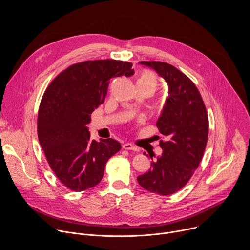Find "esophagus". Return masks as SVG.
<instances>
[{
  "label": "esophagus",
  "instance_id": "1",
  "mask_svg": "<svg viewBox=\"0 0 250 250\" xmlns=\"http://www.w3.org/2000/svg\"><path fill=\"white\" fill-rule=\"evenodd\" d=\"M123 148L125 150H132V151H138V149L132 146L131 144H128V142H125V144L123 145Z\"/></svg>",
  "mask_w": 250,
  "mask_h": 250
}]
</instances>
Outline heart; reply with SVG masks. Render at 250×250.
<instances>
[{"label": "heart", "mask_w": 250, "mask_h": 250, "mask_svg": "<svg viewBox=\"0 0 250 250\" xmlns=\"http://www.w3.org/2000/svg\"><path fill=\"white\" fill-rule=\"evenodd\" d=\"M137 84H145V85H149L151 87H153V89L155 90L157 85H158V80H157V76L154 72L149 70L145 71L144 73L140 75V77L138 78Z\"/></svg>", "instance_id": "b5f03b06"}]
</instances>
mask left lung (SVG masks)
Masks as SVG:
<instances>
[{
  "instance_id": "8db88e82",
  "label": "left lung",
  "mask_w": 250,
  "mask_h": 250,
  "mask_svg": "<svg viewBox=\"0 0 250 250\" xmlns=\"http://www.w3.org/2000/svg\"><path fill=\"white\" fill-rule=\"evenodd\" d=\"M140 64L163 77L169 92L156 123L159 132L166 136V140L159 141L162 155L137 177V182L151 193L168 196L182 189L200 165L208 135V113L198 88L180 70L161 61Z\"/></svg>"
}]
</instances>
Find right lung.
Listing matches in <instances>:
<instances>
[{"instance_id": "1", "label": "right lung", "mask_w": 250, "mask_h": 250, "mask_svg": "<svg viewBox=\"0 0 250 250\" xmlns=\"http://www.w3.org/2000/svg\"><path fill=\"white\" fill-rule=\"evenodd\" d=\"M126 61L88 60L69 66L45 90L39 110L38 136L49 167L69 190L98 185L104 166L122 148L113 138L91 140L88 125L104 103L111 78L131 76Z\"/></svg>"}]
</instances>
